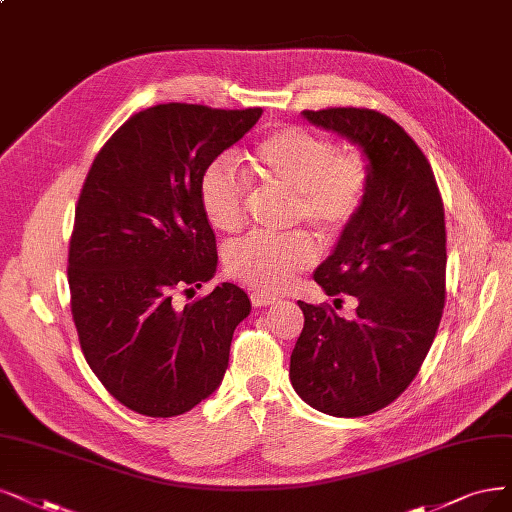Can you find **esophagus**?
Here are the masks:
<instances>
[{
	"mask_svg": "<svg viewBox=\"0 0 512 512\" xmlns=\"http://www.w3.org/2000/svg\"><path fill=\"white\" fill-rule=\"evenodd\" d=\"M251 301H253V306H255V308H261V306H272V304H276L278 297H276V295H272V293L253 291V293H251Z\"/></svg>",
	"mask_w": 512,
	"mask_h": 512,
	"instance_id": "34e87169",
	"label": "esophagus"
}]
</instances>
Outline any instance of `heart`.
<instances>
[{
	"mask_svg": "<svg viewBox=\"0 0 512 512\" xmlns=\"http://www.w3.org/2000/svg\"><path fill=\"white\" fill-rule=\"evenodd\" d=\"M253 168L266 187L291 194V213L325 236L344 232L363 211L371 192V162L363 151L337 154V145L318 132L287 126L268 132L253 156ZM200 202L215 230L240 232L249 217V187L230 158H217L200 179ZM310 236L251 234L225 253L230 276L261 291H280L297 272L314 266Z\"/></svg>",
	"mask_w": 512,
	"mask_h": 512,
	"instance_id": "heart-1",
	"label": "heart"
}]
</instances>
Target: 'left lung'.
Returning <instances> with one entry per match:
<instances>
[{
	"label": "left lung",
	"mask_w": 512,
	"mask_h": 512,
	"mask_svg": "<svg viewBox=\"0 0 512 512\" xmlns=\"http://www.w3.org/2000/svg\"><path fill=\"white\" fill-rule=\"evenodd\" d=\"M304 118L363 149L371 192L314 280L327 295L358 299L346 320L329 306L304 312L291 384L310 407L358 418L384 409L418 375L445 306V208L422 149L388 116L361 107L304 111Z\"/></svg>",
	"instance_id": "obj_1"
}]
</instances>
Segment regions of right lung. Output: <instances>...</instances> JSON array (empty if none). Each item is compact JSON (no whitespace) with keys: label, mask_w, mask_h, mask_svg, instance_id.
<instances>
[{"label":"right lung","mask_w":512,"mask_h":512,"mask_svg":"<svg viewBox=\"0 0 512 512\" xmlns=\"http://www.w3.org/2000/svg\"><path fill=\"white\" fill-rule=\"evenodd\" d=\"M261 107L166 103L126 120L94 158L69 242L71 314L86 363L113 399L173 418L211 396L230 363L246 293L217 272L200 179L261 118Z\"/></svg>","instance_id":"1"}]
</instances>
